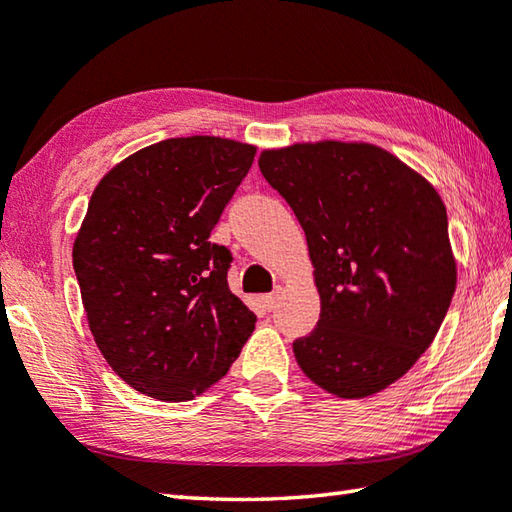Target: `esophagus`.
<instances>
[{"label":"esophagus","mask_w":512,"mask_h":512,"mask_svg":"<svg viewBox=\"0 0 512 512\" xmlns=\"http://www.w3.org/2000/svg\"><path fill=\"white\" fill-rule=\"evenodd\" d=\"M275 302H277V293H271V295H264L262 300H259V304H262V309L268 313L275 309Z\"/></svg>","instance_id":"34e87169"}]
</instances>
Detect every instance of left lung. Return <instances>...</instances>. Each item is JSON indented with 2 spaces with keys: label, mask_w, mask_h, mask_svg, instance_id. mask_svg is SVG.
Segmentation results:
<instances>
[{
  "label": "left lung",
  "mask_w": 512,
  "mask_h": 512,
  "mask_svg": "<svg viewBox=\"0 0 512 512\" xmlns=\"http://www.w3.org/2000/svg\"><path fill=\"white\" fill-rule=\"evenodd\" d=\"M306 235L320 320L293 342L324 392L365 398L432 345L457 286L448 215L430 183L383 147L297 143L259 156Z\"/></svg>",
  "instance_id": "1"
}]
</instances>
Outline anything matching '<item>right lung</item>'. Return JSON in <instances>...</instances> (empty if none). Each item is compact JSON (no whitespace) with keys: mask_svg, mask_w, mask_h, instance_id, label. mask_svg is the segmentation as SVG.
Instances as JSON below:
<instances>
[{"mask_svg":"<svg viewBox=\"0 0 512 512\" xmlns=\"http://www.w3.org/2000/svg\"><path fill=\"white\" fill-rule=\"evenodd\" d=\"M255 145L167 138L102 176L73 241L82 306L109 367L136 392L192 401L226 376L255 329L210 241Z\"/></svg>","mask_w":512,"mask_h":512,"instance_id":"add662e5","label":"right lung"}]
</instances>
